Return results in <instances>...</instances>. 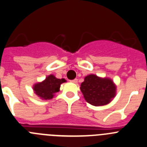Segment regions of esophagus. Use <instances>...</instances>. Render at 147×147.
<instances>
[{
  "label": "esophagus",
  "instance_id": "obj_1",
  "mask_svg": "<svg viewBox=\"0 0 147 147\" xmlns=\"http://www.w3.org/2000/svg\"><path fill=\"white\" fill-rule=\"evenodd\" d=\"M71 82H72V83H78V79H77V78H75V79H74V80H71Z\"/></svg>",
  "mask_w": 147,
  "mask_h": 147
}]
</instances>
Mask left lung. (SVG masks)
<instances>
[{"mask_svg":"<svg viewBox=\"0 0 147 147\" xmlns=\"http://www.w3.org/2000/svg\"><path fill=\"white\" fill-rule=\"evenodd\" d=\"M80 90L88 103L97 107L106 105L112 101L115 96L116 87L110 79L90 75L85 78Z\"/></svg>","mask_w":147,"mask_h":147,"instance_id":"8db88e82","label":"left lung"}]
</instances>
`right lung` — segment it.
I'll use <instances>...</instances> for the list:
<instances>
[{"label": "right lung", "instance_id": "right-lung-1", "mask_svg": "<svg viewBox=\"0 0 147 147\" xmlns=\"http://www.w3.org/2000/svg\"><path fill=\"white\" fill-rule=\"evenodd\" d=\"M66 82L64 78L58 79L54 75H51L46 78L44 81L35 84L33 90L35 94L45 100L51 99L53 97L55 93L59 92L61 83Z\"/></svg>", "mask_w": 147, "mask_h": 147}]
</instances>
